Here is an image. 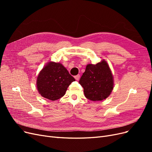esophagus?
Masks as SVG:
<instances>
[{"label":"esophagus","mask_w":152,"mask_h":152,"mask_svg":"<svg viewBox=\"0 0 152 152\" xmlns=\"http://www.w3.org/2000/svg\"><path fill=\"white\" fill-rule=\"evenodd\" d=\"M79 78H80V75H77L75 76V79L77 80H79Z\"/></svg>","instance_id":"esophagus-1"}]
</instances>
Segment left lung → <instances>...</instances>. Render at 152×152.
Returning <instances> with one entry per match:
<instances>
[{"label": "left lung", "instance_id": "obj_1", "mask_svg": "<svg viewBox=\"0 0 152 152\" xmlns=\"http://www.w3.org/2000/svg\"><path fill=\"white\" fill-rule=\"evenodd\" d=\"M86 98L102 101L108 98L113 89V77L107 62L102 60L96 65L88 64L79 80Z\"/></svg>", "mask_w": 152, "mask_h": 152}]
</instances>
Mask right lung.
<instances>
[{
	"mask_svg": "<svg viewBox=\"0 0 152 152\" xmlns=\"http://www.w3.org/2000/svg\"><path fill=\"white\" fill-rule=\"evenodd\" d=\"M75 80L62 64L50 61L39 72L37 88L42 97L54 101L63 97L68 86Z\"/></svg>",
	"mask_w": 152,
	"mask_h": 152,
	"instance_id": "1",
	"label": "right lung"
}]
</instances>
